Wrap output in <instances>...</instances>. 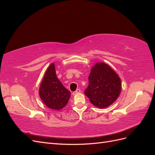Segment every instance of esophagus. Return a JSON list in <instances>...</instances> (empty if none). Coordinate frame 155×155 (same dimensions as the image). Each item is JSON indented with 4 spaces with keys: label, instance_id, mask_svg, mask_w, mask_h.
I'll return each mask as SVG.
<instances>
[{
    "label": "esophagus",
    "instance_id": "esophagus-1",
    "mask_svg": "<svg viewBox=\"0 0 155 155\" xmlns=\"http://www.w3.org/2000/svg\"><path fill=\"white\" fill-rule=\"evenodd\" d=\"M81 92V90H80V89H77V90L76 91H74V92H73V94L74 95H76V94H78V93H79V92Z\"/></svg>",
    "mask_w": 155,
    "mask_h": 155
}]
</instances>
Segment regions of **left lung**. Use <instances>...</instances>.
<instances>
[{
	"instance_id": "8db88e82",
	"label": "left lung",
	"mask_w": 155,
	"mask_h": 155,
	"mask_svg": "<svg viewBox=\"0 0 155 155\" xmlns=\"http://www.w3.org/2000/svg\"><path fill=\"white\" fill-rule=\"evenodd\" d=\"M121 89L118 75L107 64L97 63L91 69L85 94L92 105L104 109L117 100Z\"/></svg>"
}]
</instances>
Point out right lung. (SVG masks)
<instances>
[{
    "label": "right lung",
    "mask_w": 155,
    "mask_h": 155,
    "mask_svg": "<svg viewBox=\"0 0 155 155\" xmlns=\"http://www.w3.org/2000/svg\"><path fill=\"white\" fill-rule=\"evenodd\" d=\"M39 96L50 109L60 110L66 106L70 97V92L57 78L55 65L51 63L46 70L39 87Z\"/></svg>",
    "instance_id": "right-lung-1"
}]
</instances>
